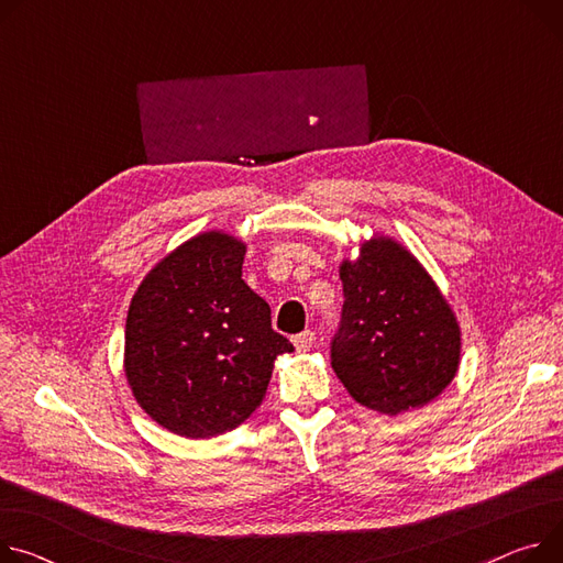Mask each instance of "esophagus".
Here are the masks:
<instances>
[{
    "mask_svg": "<svg viewBox=\"0 0 563 563\" xmlns=\"http://www.w3.org/2000/svg\"><path fill=\"white\" fill-rule=\"evenodd\" d=\"M313 342H316V333L311 329L292 335V344H295L297 352H309L313 347Z\"/></svg>",
    "mask_w": 563,
    "mask_h": 563,
    "instance_id": "34e87169",
    "label": "esophagus"
}]
</instances>
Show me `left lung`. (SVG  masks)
Returning a JSON list of instances; mask_svg holds the SVG:
<instances>
[{
    "instance_id": "1",
    "label": "left lung",
    "mask_w": 563,
    "mask_h": 563,
    "mask_svg": "<svg viewBox=\"0 0 563 563\" xmlns=\"http://www.w3.org/2000/svg\"><path fill=\"white\" fill-rule=\"evenodd\" d=\"M342 316L331 367L350 395L378 412L426 406L453 380L460 327L440 288L393 239H372L342 262Z\"/></svg>"
}]
</instances>
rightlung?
<instances>
[{
  "instance_id": "add662e5",
  "label": "right lung",
  "mask_w": 563,
  "mask_h": 563,
  "mask_svg": "<svg viewBox=\"0 0 563 563\" xmlns=\"http://www.w3.org/2000/svg\"><path fill=\"white\" fill-rule=\"evenodd\" d=\"M245 245L205 232L146 275L125 320V376L137 404L166 430L213 438L264 401L279 354L268 301L243 279Z\"/></svg>"
}]
</instances>
